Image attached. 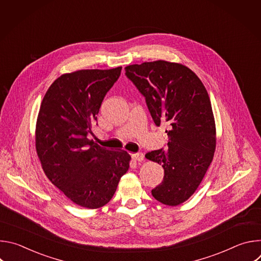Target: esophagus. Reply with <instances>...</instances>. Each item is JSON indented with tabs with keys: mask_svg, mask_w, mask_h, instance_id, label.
Masks as SVG:
<instances>
[{
	"mask_svg": "<svg viewBox=\"0 0 261 261\" xmlns=\"http://www.w3.org/2000/svg\"><path fill=\"white\" fill-rule=\"evenodd\" d=\"M132 159L135 162H141L144 159V155L142 153H135V154H132Z\"/></svg>",
	"mask_w": 261,
	"mask_h": 261,
	"instance_id": "1",
	"label": "esophagus"
}]
</instances>
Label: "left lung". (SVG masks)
Segmentation results:
<instances>
[{"instance_id":"8db88e82","label":"left lung","mask_w":261,"mask_h":261,"mask_svg":"<svg viewBox=\"0 0 261 261\" xmlns=\"http://www.w3.org/2000/svg\"><path fill=\"white\" fill-rule=\"evenodd\" d=\"M127 77L145 97L156 126L167 123L168 148L145 154L164 169L152 190L159 202L176 206L197 190L216 150V125L208 94L196 74L179 63L144 62L125 68Z\"/></svg>"}]
</instances>
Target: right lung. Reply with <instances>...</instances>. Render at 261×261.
Returning <instances> with one entry per match:
<instances>
[{
    "label": "right lung",
    "instance_id": "1",
    "mask_svg": "<svg viewBox=\"0 0 261 261\" xmlns=\"http://www.w3.org/2000/svg\"><path fill=\"white\" fill-rule=\"evenodd\" d=\"M122 67L65 73L47 90L35 130L36 152L48 179L72 202L99 208L113 198L131 156L88 138Z\"/></svg>",
    "mask_w": 261,
    "mask_h": 261
}]
</instances>
